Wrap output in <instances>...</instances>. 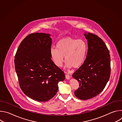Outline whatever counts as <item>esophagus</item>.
<instances>
[{"instance_id": "1", "label": "esophagus", "mask_w": 122, "mask_h": 122, "mask_svg": "<svg viewBox=\"0 0 122 122\" xmlns=\"http://www.w3.org/2000/svg\"><path fill=\"white\" fill-rule=\"evenodd\" d=\"M65 76H66V79H67V80H69V79H70V76H69L68 74H66Z\"/></svg>"}]
</instances>
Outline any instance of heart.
<instances>
[{"label":"heart","mask_w":122,"mask_h":122,"mask_svg":"<svg viewBox=\"0 0 122 122\" xmlns=\"http://www.w3.org/2000/svg\"><path fill=\"white\" fill-rule=\"evenodd\" d=\"M87 45L82 40H77L71 37H65L58 41L56 48H51V58L56 66H62L64 56L67 68H78L85 61Z\"/></svg>","instance_id":"obj_1"}]
</instances>
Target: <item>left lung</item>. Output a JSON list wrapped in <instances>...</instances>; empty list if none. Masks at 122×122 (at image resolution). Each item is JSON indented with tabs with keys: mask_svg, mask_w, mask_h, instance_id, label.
Here are the masks:
<instances>
[{
	"mask_svg": "<svg viewBox=\"0 0 122 122\" xmlns=\"http://www.w3.org/2000/svg\"><path fill=\"white\" fill-rule=\"evenodd\" d=\"M87 40L88 51L84 62L73 74L80 87L74 92L81 100L92 98L105 87L111 74L110 52L104 41L92 33L84 34Z\"/></svg>",
	"mask_w": 122,
	"mask_h": 122,
	"instance_id": "left-lung-1",
	"label": "left lung"
}]
</instances>
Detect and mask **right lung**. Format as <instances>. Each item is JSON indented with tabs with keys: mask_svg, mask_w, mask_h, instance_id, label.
Here are the masks:
<instances>
[{
	"mask_svg": "<svg viewBox=\"0 0 122 122\" xmlns=\"http://www.w3.org/2000/svg\"><path fill=\"white\" fill-rule=\"evenodd\" d=\"M51 35L32 33L20 43L14 64L20 88L30 98L39 102L53 98L58 90V83L65 79L64 72L51 59Z\"/></svg>",
	"mask_w": 122,
	"mask_h": 122,
	"instance_id": "add662e5",
	"label": "right lung"
}]
</instances>
